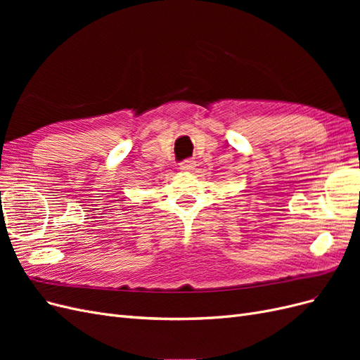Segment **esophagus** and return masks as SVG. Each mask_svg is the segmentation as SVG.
Here are the masks:
<instances>
[{
	"label": "esophagus",
	"instance_id": "obj_1",
	"mask_svg": "<svg viewBox=\"0 0 360 360\" xmlns=\"http://www.w3.org/2000/svg\"><path fill=\"white\" fill-rule=\"evenodd\" d=\"M179 168L181 171H192L195 168V160H191V159H186L179 163Z\"/></svg>",
	"mask_w": 360,
	"mask_h": 360
}]
</instances>
